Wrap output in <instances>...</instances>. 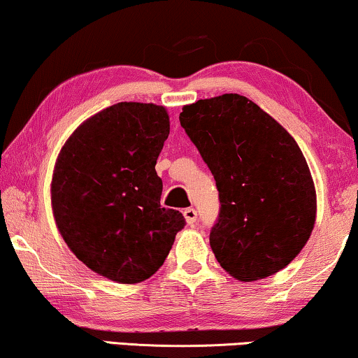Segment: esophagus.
<instances>
[{
    "instance_id": "34e87169",
    "label": "esophagus",
    "mask_w": 358,
    "mask_h": 358,
    "mask_svg": "<svg viewBox=\"0 0 358 358\" xmlns=\"http://www.w3.org/2000/svg\"><path fill=\"white\" fill-rule=\"evenodd\" d=\"M184 218L187 224H194L197 222V212H195V208H185L184 210Z\"/></svg>"
}]
</instances>
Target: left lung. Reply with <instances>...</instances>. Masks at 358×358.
Listing matches in <instances>:
<instances>
[{
    "label": "left lung",
    "mask_w": 358,
    "mask_h": 358,
    "mask_svg": "<svg viewBox=\"0 0 358 358\" xmlns=\"http://www.w3.org/2000/svg\"><path fill=\"white\" fill-rule=\"evenodd\" d=\"M179 120L217 182L222 207L210 246L220 266L241 282L282 271L316 222V190L300 146L239 94L184 106Z\"/></svg>",
    "instance_id": "left-lung-1"
}]
</instances>
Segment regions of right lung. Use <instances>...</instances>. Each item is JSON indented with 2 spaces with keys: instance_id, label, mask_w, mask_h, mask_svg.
<instances>
[{
  "instance_id": "obj_1",
  "label": "right lung",
  "mask_w": 358,
  "mask_h": 358,
  "mask_svg": "<svg viewBox=\"0 0 358 358\" xmlns=\"http://www.w3.org/2000/svg\"><path fill=\"white\" fill-rule=\"evenodd\" d=\"M169 135L163 106L119 102L83 122L58 155V231L92 272L117 283L150 278L168 257L182 213L161 207L156 159Z\"/></svg>"
}]
</instances>
